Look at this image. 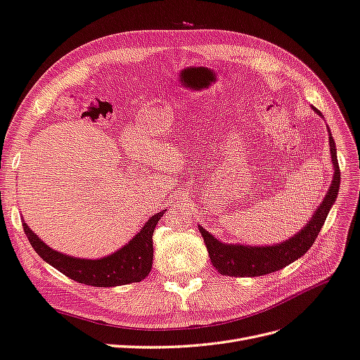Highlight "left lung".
<instances>
[{"label": "left lung", "instance_id": "1", "mask_svg": "<svg viewBox=\"0 0 360 360\" xmlns=\"http://www.w3.org/2000/svg\"><path fill=\"white\" fill-rule=\"evenodd\" d=\"M312 110L323 117V115L315 107ZM328 131V145H330V155L333 164V179L330 188L327 190L326 198L320 203L312 215V219L303 226V229L295 233L290 240L282 241L274 245H244V244H226L219 241L212 235L199 226V231L203 237L205 245H207L211 264L219 270L220 274L233 276V277H256L264 276L273 271L283 269L288 264L311 249V245L316 240L320 229L326 221L328 211L338 198L341 184V170L336 158V146L332 137L330 129Z\"/></svg>", "mask_w": 360, "mask_h": 360}]
</instances>
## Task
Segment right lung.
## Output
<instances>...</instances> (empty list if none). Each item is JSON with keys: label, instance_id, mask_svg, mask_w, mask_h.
Wrapping results in <instances>:
<instances>
[{"label": "right lung", "instance_id": "obj_1", "mask_svg": "<svg viewBox=\"0 0 360 360\" xmlns=\"http://www.w3.org/2000/svg\"><path fill=\"white\" fill-rule=\"evenodd\" d=\"M164 211L166 210L153 214L140 229V232H137L136 237L123 245L122 249L99 259H81L60 253L48 248L28 228L25 221L22 226L30 244L33 245L36 253L45 262L53 265L60 273L70 277L72 281L84 285L99 286V288H108V286L140 282L150 273L153 259L152 235Z\"/></svg>", "mask_w": 360, "mask_h": 360}]
</instances>
